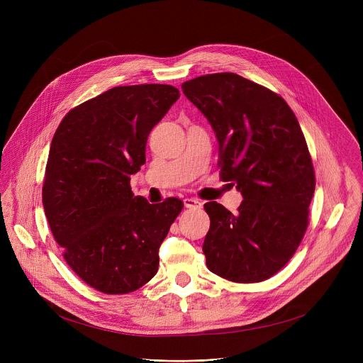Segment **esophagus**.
<instances>
[{
    "mask_svg": "<svg viewBox=\"0 0 363 363\" xmlns=\"http://www.w3.org/2000/svg\"><path fill=\"white\" fill-rule=\"evenodd\" d=\"M184 205L186 206V208H201L202 206V202L196 198H185L184 199Z\"/></svg>",
    "mask_w": 363,
    "mask_h": 363,
    "instance_id": "obj_1",
    "label": "esophagus"
}]
</instances>
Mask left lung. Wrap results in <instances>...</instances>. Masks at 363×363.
I'll return each mask as SVG.
<instances>
[{"label":"left lung","instance_id":"1","mask_svg":"<svg viewBox=\"0 0 363 363\" xmlns=\"http://www.w3.org/2000/svg\"><path fill=\"white\" fill-rule=\"evenodd\" d=\"M182 91L216 132L221 178L244 198L235 214L216 201L203 205L206 267L237 283L267 280L297 250L315 194L297 118L283 97L235 73L195 77Z\"/></svg>","mask_w":363,"mask_h":363}]
</instances>
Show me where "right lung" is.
Instances as JSON below:
<instances>
[{"label": "right lung", "instance_id": "add662e5", "mask_svg": "<svg viewBox=\"0 0 363 363\" xmlns=\"http://www.w3.org/2000/svg\"><path fill=\"white\" fill-rule=\"evenodd\" d=\"M179 97L169 84L119 86L72 109L48 153L43 205L72 270L93 289L126 294L158 272L160 247L182 210L130 189L146 140Z\"/></svg>", "mask_w": 363, "mask_h": 363}]
</instances>
